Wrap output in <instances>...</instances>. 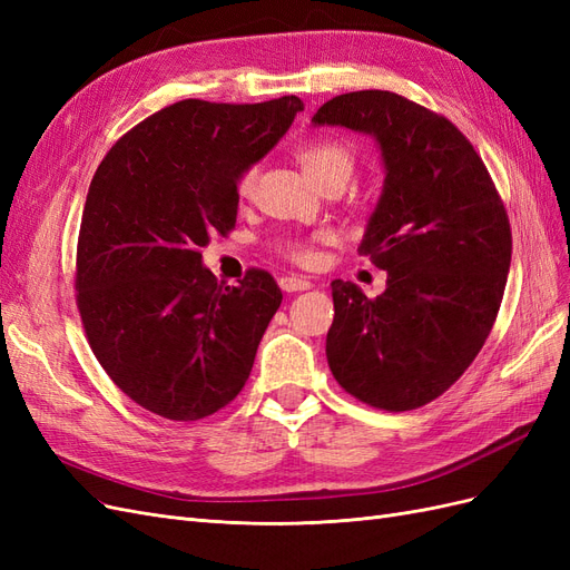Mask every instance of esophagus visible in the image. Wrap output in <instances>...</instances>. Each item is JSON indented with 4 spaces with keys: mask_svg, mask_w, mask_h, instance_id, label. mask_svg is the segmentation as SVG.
I'll use <instances>...</instances> for the list:
<instances>
[{
    "mask_svg": "<svg viewBox=\"0 0 570 570\" xmlns=\"http://www.w3.org/2000/svg\"><path fill=\"white\" fill-rule=\"evenodd\" d=\"M278 285L283 292H304L314 287L306 278H297V275H285V278L278 281Z\"/></svg>",
    "mask_w": 570,
    "mask_h": 570,
    "instance_id": "obj_1",
    "label": "esophagus"
}]
</instances>
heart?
Wrapping results in <instances>:
<instances>
[{
	"label": "heart",
	"mask_w": 570,
	"mask_h": 570,
	"mask_svg": "<svg viewBox=\"0 0 570 570\" xmlns=\"http://www.w3.org/2000/svg\"><path fill=\"white\" fill-rule=\"evenodd\" d=\"M297 159L304 168V174L308 176V180H312L314 185H323V183H331V180L347 185L352 170H354L352 149L344 142H337V140H318V142H312V145H304L297 151ZM256 180H258V168L252 166V168L245 170L243 178H239V195L249 197L254 193ZM292 254H295V258H299V262H304V264L312 262V258H314L312 249H308L306 245L292 247Z\"/></svg>",
	"instance_id": "obj_1"
}]
</instances>
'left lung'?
I'll list each match as a JSON object with an SVG mask.
<instances>
[{
	"label": "left lung",
	"mask_w": 570,
	"mask_h": 570,
	"mask_svg": "<svg viewBox=\"0 0 570 570\" xmlns=\"http://www.w3.org/2000/svg\"><path fill=\"white\" fill-rule=\"evenodd\" d=\"M314 126L371 135L385 183L358 252L383 295L333 281L325 356L356 400L409 411L450 390L485 344L511 266V228L485 164L444 116L387 90L333 97Z\"/></svg>",
	"instance_id": "left-lung-1"
}]
</instances>
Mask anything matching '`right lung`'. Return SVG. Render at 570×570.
<instances>
[{"instance_id":"1","label":"right lung","mask_w":570,"mask_h":570,"mask_svg":"<svg viewBox=\"0 0 570 570\" xmlns=\"http://www.w3.org/2000/svg\"><path fill=\"white\" fill-rule=\"evenodd\" d=\"M304 101H176L111 147L90 183L76 289L97 361L135 404L197 421L245 387L283 292L252 268L218 283L202 247L237 220V183Z\"/></svg>"}]
</instances>
